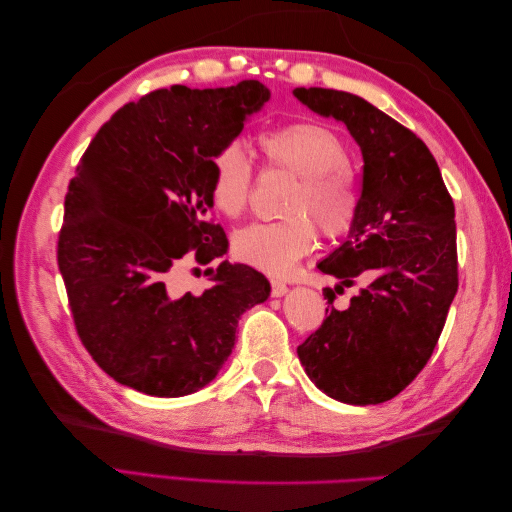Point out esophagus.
Listing matches in <instances>:
<instances>
[{
	"mask_svg": "<svg viewBox=\"0 0 512 512\" xmlns=\"http://www.w3.org/2000/svg\"><path fill=\"white\" fill-rule=\"evenodd\" d=\"M288 292V286L282 280H271V294L273 297H284Z\"/></svg>",
	"mask_w": 512,
	"mask_h": 512,
	"instance_id": "obj_1",
	"label": "esophagus"
}]
</instances>
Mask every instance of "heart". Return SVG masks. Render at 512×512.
<instances>
[{"instance_id": "b5f03b06", "label": "heart", "mask_w": 512, "mask_h": 512, "mask_svg": "<svg viewBox=\"0 0 512 512\" xmlns=\"http://www.w3.org/2000/svg\"><path fill=\"white\" fill-rule=\"evenodd\" d=\"M265 162L297 175L284 200L286 218L241 228L232 252L245 265L269 275H284L314 250L316 227L324 237H339L354 224L359 192L348 170L344 143L318 123H290L260 134ZM254 168L239 145H226L211 160L209 190L213 205L237 218L250 203Z\"/></svg>"}]
</instances>
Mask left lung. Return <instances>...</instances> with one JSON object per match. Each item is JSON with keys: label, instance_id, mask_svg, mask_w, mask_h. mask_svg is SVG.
<instances>
[{"label": "left lung", "instance_id": "8db88e82", "mask_svg": "<svg viewBox=\"0 0 512 512\" xmlns=\"http://www.w3.org/2000/svg\"><path fill=\"white\" fill-rule=\"evenodd\" d=\"M294 98L344 123L361 147L363 190L348 239L318 262L335 292L365 288L297 348L322 393L382 404L416 378L438 344L457 292L455 205L436 158L414 132L348 91L297 87ZM335 292L324 290L333 301Z\"/></svg>", "mask_w": 512, "mask_h": 512}]
</instances>
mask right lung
Wrapping results in <instances>:
<instances>
[{"instance_id": "obj_1", "label": "right lung", "mask_w": 512, "mask_h": 512, "mask_svg": "<svg viewBox=\"0 0 512 512\" xmlns=\"http://www.w3.org/2000/svg\"><path fill=\"white\" fill-rule=\"evenodd\" d=\"M269 98L260 81L151 91L119 108L76 166L57 262L83 346L119 384L200 391L235 350L243 312L269 299L265 275L228 260L205 271L200 297L170 292L185 254L207 265L228 252L207 222L211 160Z\"/></svg>"}]
</instances>
